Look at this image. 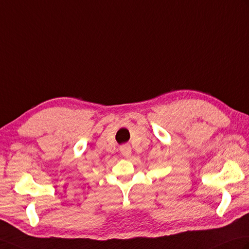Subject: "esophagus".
<instances>
[{
  "mask_svg": "<svg viewBox=\"0 0 249 249\" xmlns=\"http://www.w3.org/2000/svg\"><path fill=\"white\" fill-rule=\"evenodd\" d=\"M120 151H121V154H122L124 157H129V156L131 155V147H130V145H128V144L121 146Z\"/></svg>",
  "mask_w": 249,
  "mask_h": 249,
  "instance_id": "obj_1",
  "label": "esophagus"
}]
</instances>
